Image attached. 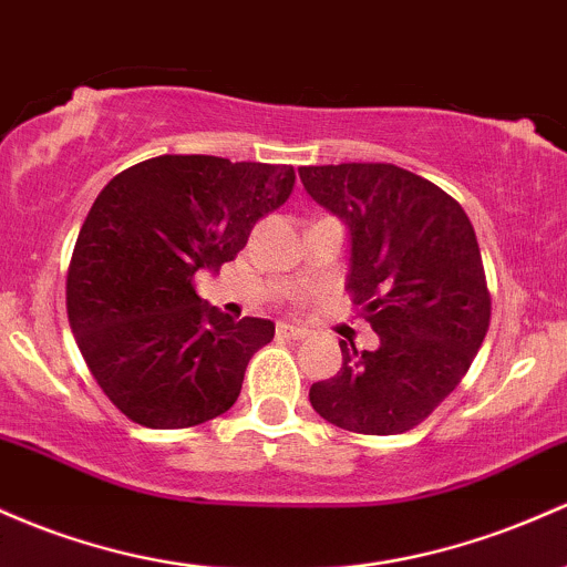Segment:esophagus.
Returning <instances> with one entry per match:
<instances>
[{"label":"esophagus","mask_w":567,"mask_h":567,"mask_svg":"<svg viewBox=\"0 0 567 567\" xmlns=\"http://www.w3.org/2000/svg\"><path fill=\"white\" fill-rule=\"evenodd\" d=\"M277 336H279V339H288V341H301L303 336H307V331H303V328L288 326V322H279Z\"/></svg>","instance_id":"obj_1"}]
</instances>
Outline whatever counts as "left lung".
<instances>
[{
	"label": "left lung",
	"mask_w": 567,
	"mask_h": 567,
	"mask_svg": "<svg viewBox=\"0 0 567 567\" xmlns=\"http://www.w3.org/2000/svg\"><path fill=\"white\" fill-rule=\"evenodd\" d=\"M309 196L350 228L347 290L379 333L341 344V369L309 390L315 412L365 435L412 431L457 388L489 328V290L468 215L395 164L298 169Z\"/></svg>",
	"instance_id": "1"
}]
</instances>
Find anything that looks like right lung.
<instances>
[{"mask_svg": "<svg viewBox=\"0 0 567 567\" xmlns=\"http://www.w3.org/2000/svg\"><path fill=\"white\" fill-rule=\"evenodd\" d=\"M293 185L285 164L158 155L96 196L66 274V315L99 388L136 425L193 427L236 403L274 322L217 312L196 274L234 260Z\"/></svg>", "mask_w": 567, "mask_h": 567, "instance_id": "right-lung-1", "label": "right lung"}]
</instances>
